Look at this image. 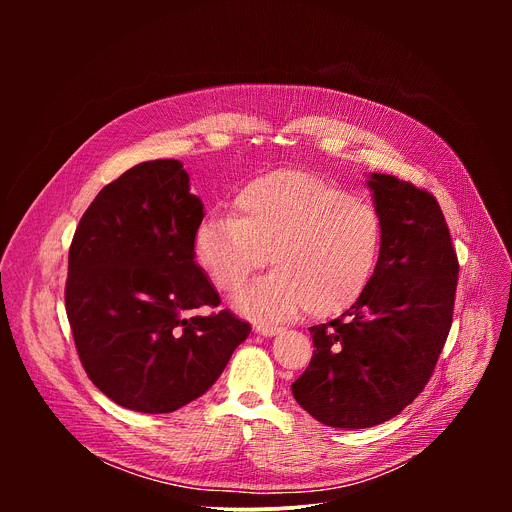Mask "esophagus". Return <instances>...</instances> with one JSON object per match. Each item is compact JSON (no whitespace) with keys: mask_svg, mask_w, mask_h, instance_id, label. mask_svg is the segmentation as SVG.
<instances>
[{"mask_svg":"<svg viewBox=\"0 0 512 512\" xmlns=\"http://www.w3.org/2000/svg\"><path fill=\"white\" fill-rule=\"evenodd\" d=\"M255 332L261 334V336H275L281 332V326H273V324H263V322H257L255 326Z\"/></svg>","mask_w":512,"mask_h":512,"instance_id":"1","label":"esophagus"}]
</instances>
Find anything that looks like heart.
I'll return each mask as SVG.
<instances>
[{"label": "heart", "instance_id": "1", "mask_svg": "<svg viewBox=\"0 0 512 512\" xmlns=\"http://www.w3.org/2000/svg\"><path fill=\"white\" fill-rule=\"evenodd\" d=\"M235 208L202 218L194 253L218 291H235L271 261L275 269L233 300L245 316H336L369 287L383 239L371 202L324 176L275 170L247 182Z\"/></svg>", "mask_w": 512, "mask_h": 512}]
</instances>
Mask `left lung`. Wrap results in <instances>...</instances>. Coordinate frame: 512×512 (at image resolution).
Masks as SVG:
<instances>
[{
  "mask_svg": "<svg viewBox=\"0 0 512 512\" xmlns=\"http://www.w3.org/2000/svg\"><path fill=\"white\" fill-rule=\"evenodd\" d=\"M381 251L364 294L310 328L314 356L291 385L330 427L364 429L399 415L427 385L452 328L458 257L444 212L427 190L371 174Z\"/></svg>",
  "mask_w": 512,
  "mask_h": 512,
  "instance_id": "obj_1",
  "label": "left lung"
}]
</instances>
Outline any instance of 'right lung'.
I'll list each match as a JSON object with an SVG mask.
<instances>
[{
	"label": "right lung",
	"mask_w": 512,
	"mask_h": 512,
	"mask_svg": "<svg viewBox=\"0 0 512 512\" xmlns=\"http://www.w3.org/2000/svg\"><path fill=\"white\" fill-rule=\"evenodd\" d=\"M202 200L178 160L143 162L107 184L68 251L66 316L93 385L139 413H170L221 377L251 326L194 261Z\"/></svg>",
	"instance_id": "add662e5"
}]
</instances>
